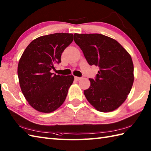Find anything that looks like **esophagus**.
Segmentation results:
<instances>
[{"label":"esophagus","mask_w":151,"mask_h":151,"mask_svg":"<svg viewBox=\"0 0 151 151\" xmlns=\"http://www.w3.org/2000/svg\"><path fill=\"white\" fill-rule=\"evenodd\" d=\"M75 79L76 81H80V80H81L82 78L81 77H78V76H75Z\"/></svg>","instance_id":"1"}]
</instances>
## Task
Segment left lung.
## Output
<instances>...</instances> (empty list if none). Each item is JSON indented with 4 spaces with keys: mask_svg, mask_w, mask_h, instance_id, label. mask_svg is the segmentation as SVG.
I'll list each match as a JSON object with an SVG mask.
<instances>
[{
    "mask_svg": "<svg viewBox=\"0 0 151 151\" xmlns=\"http://www.w3.org/2000/svg\"><path fill=\"white\" fill-rule=\"evenodd\" d=\"M74 40L90 65L98 66L95 79L84 93L98 111L115 110L123 103L134 82L132 58L116 40L99 34H75Z\"/></svg>",
    "mask_w": 151,
    "mask_h": 151,
    "instance_id": "8db88e82",
    "label": "left lung"
}]
</instances>
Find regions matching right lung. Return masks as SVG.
<instances>
[{
	"label": "right lung",
	"instance_id": "obj_1",
	"mask_svg": "<svg viewBox=\"0 0 151 151\" xmlns=\"http://www.w3.org/2000/svg\"><path fill=\"white\" fill-rule=\"evenodd\" d=\"M73 41V34L56 33L36 38L28 45L18 64L22 94L35 110L50 113L65 101L74 81L73 75L50 72L61 62V56Z\"/></svg>",
	"mask_w": 151,
	"mask_h": 151
}]
</instances>
